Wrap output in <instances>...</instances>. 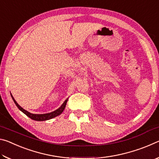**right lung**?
<instances>
[{"instance_id": "add662e5", "label": "right lung", "mask_w": 159, "mask_h": 159, "mask_svg": "<svg viewBox=\"0 0 159 159\" xmlns=\"http://www.w3.org/2000/svg\"><path fill=\"white\" fill-rule=\"evenodd\" d=\"M11 97H12V100L14 101L15 104H16V106L18 107V109H20L21 111H22L24 114H26L28 117L31 118V119H33L34 120H37V121H43V120H47L51 119V118H55L56 116H59V115H60L61 113L63 112L64 109H65L66 102H67V101H68V99H69V98H67L66 100L64 102V103L61 104V107H59V108L57 109H56L55 111H52V112H50V113H48V114H31V113L27 111H26V110L24 109L22 107L19 105L17 102H16V100L15 99V98H13V96L12 95V94H11Z\"/></svg>"}]
</instances>
